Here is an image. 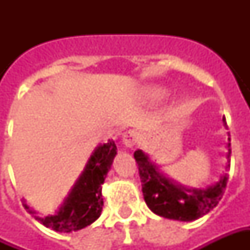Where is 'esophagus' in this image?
<instances>
[{
  "label": "esophagus",
  "instance_id": "34e87169",
  "mask_svg": "<svg viewBox=\"0 0 250 250\" xmlns=\"http://www.w3.org/2000/svg\"><path fill=\"white\" fill-rule=\"evenodd\" d=\"M138 139H139V132L136 130H128L123 134V142L127 147L135 146Z\"/></svg>",
  "mask_w": 250,
  "mask_h": 250
}]
</instances>
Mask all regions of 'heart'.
Returning <instances> with one entry per match:
<instances>
[{
	"instance_id": "heart-1",
	"label": "heart",
	"mask_w": 250,
	"mask_h": 250,
	"mask_svg": "<svg viewBox=\"0 0 250 250\" xmlns=\"http://www.w3.org/2000/svg\"><path fill=\"white\" fill-rule=\"evenodd\" d=\"M165 93L166 92H165V89H162V88H154V89H152V95L157 96V98H161Z\"/></svg>"
}]
</instances>
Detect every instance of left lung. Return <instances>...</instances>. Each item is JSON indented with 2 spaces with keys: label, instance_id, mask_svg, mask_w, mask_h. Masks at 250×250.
<instances>
[{
  "label": "left lung",
  "instance_id": "obj_1",
  "mask_svg": "<svg viewBox=\"0 0 250 250\" xmlns=\"http://www.w3.org/2000/svg\"><path fill=\"white\" fill-rule=\"evenodd\" d=\"M226 125V119H224ZM230 142V138L228 139ZM228 159L230 158V143H228ZM142 181V191L147 206L155 214L178 221H193L214 209L224 195L229 175L225 174L213 186L197 190L175 185L166 178L142 150L134 152ZM230 162V161H229ZM226 168H230L228 163Z\"/></svg>",
  "mask_w": 250,
  "mask_h": 250
}]
</instances>
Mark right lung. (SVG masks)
Segmentation results:
<instances>
[{"label":"right lung","mask_w":250,"mask_h":250,"mask_svg":"<svg viewBox=\"0 0 250 250\" xmlns=\"http://www.w3.org/2000/svg\"><path fill=\"white\" fill-rule=\"evenodd\" d=\"M115 155L116 145L114 141H108L105 145L99 146L91 155L84 171L60 210L55 215H48L44 218L36 215V220L40 221L46 228L62 233L80 230L95 222L103 209L102 185L111 168ZM24 206L25 209L29 210V213H33L29 206L25 204Z\"/></svg>","instance_id":"add662e5"}]
</instances>
